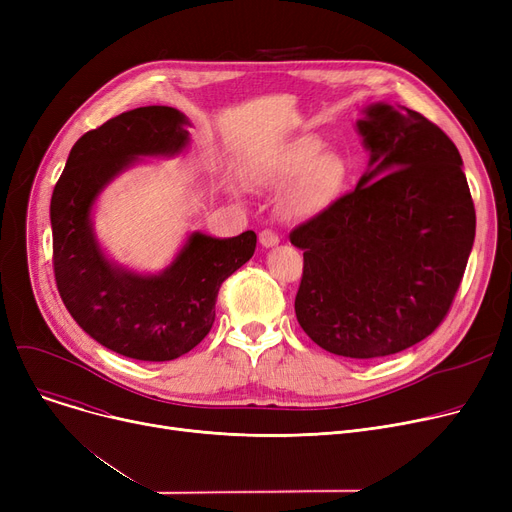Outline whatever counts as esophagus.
<instances>
[{"label":"esophagus","mask_w":512,"mask_h":512,"mask_svg":"<svg viewBox=\"0 0 512 512\" xmlns=\"http://www.w3.org/2000/svg\"><path fill=\"white\" fill-rule=\"evenodd\" d=\"M259 242H261V245H263L265 249H270V247H276V245H278L280 238H278V234H276L274 230L267 228V230H261V234H259Z\"/></svg>","instance_id":"34e87169"}]
</instances>
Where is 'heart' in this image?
I'll list each match as a JSON object with an SVG mask.
<instances>
[{"label": "heart", "instance_id": "1", "mask_svg": "<svg viewBox=\"0 0 512 512\" xmlns=\"http://www.w3.org/2000/svg\"><path fill=\"white\" fill-rule=\"evenodd\" d=\"M340 176V161L332 155L321 157V143L313 139L299 143L278 164L261 172V180L267 184L303 182L299 188V205L303 209H315L324 203Z\"/></svg>", "mask_w": 512, "mask_h": 512}]
</instances>
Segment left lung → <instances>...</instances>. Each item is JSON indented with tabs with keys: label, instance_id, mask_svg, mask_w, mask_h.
Returning a JSON list of instances; mask_svg holds the SVG:
<instances>
[{
	"label": "left lung",
	"instance_id": "left-lung-1",
	"mask_svg": "<svg viewBox=\"0 0 512 512\" xmlns=\"http://www.w3.org/2000/svg\"><path fill=\"white\" fill-rule=\"evenodd\" d=\"M363 114L369 170L290 232L305 259L294 311L324 351L378 359L442 324L473 249L475 207L442 128L400 105Z\"/></svg>",
	"mask_w": 512,
	"mask_h": 512
}]
</instances>
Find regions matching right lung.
Instances as JSON below:
<instances>
[{"mask_svg":"<svg viewBox=\"0 0 512 512\" xmlns=\"http://www.w3.org/2000/svg\"><path fill=\"white\" fill-rule=\"evenodd\" d=\"M191 122L174 107L147 105L80 137L51 195L53 274L60 297L93 340L137 361H172L211 330L222 282L257 245L253 230L232 238L193 232L161 274L124 270L101 251L91 211L103 188L141 157H172Z\"/></svg>","mask_w":512,"mask_h":512,"instance_id":"obj_1","label":"right lung"}]
</instances>
